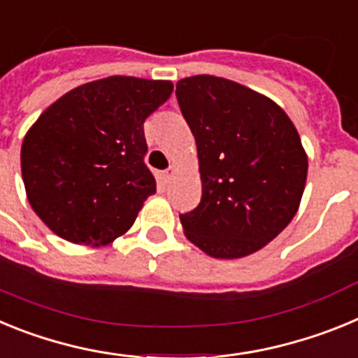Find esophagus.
Here are the masks:
<instances>
[{"instance_id": "esophagus-1", "label": "esophagus", "mask_w": 358, "mask_h": 358, "mask_svg": "<svg viewBox=\"0 0 358 358\" xmlns=\"http://www.w3.org/2000/svg\"><path fill=\"white\" fill-rule=\"evenodd\" d=\"M173 173H176V169H173V166H169V169L161 172V177H163L164 182H170L173 179Z\"/></svg>"}]
</instances>
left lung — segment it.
<instances>
[{"mask_svg":"<svg viewBox=\"0 0 358 358\" xmlns=\"http://www.w3.org/2000/svg\"><path fill=\"white\" fill-rule=\"evenodd\" d=\"M176 96L197 141L202 197L179 215L189 242L213 258H242L289 226L308 159L285 110L245 85L182 78Z\"/></svg>","mask_w":358,"mask_h":358,"instance_id":"obj_1","label":"left lung"}]
</instances>
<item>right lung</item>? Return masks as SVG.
<instances>
[{
  "mask_svg": "<svg viewBox=\"0 0 358 358\" xmlns=\"http://www.w3.org/2000/svg\"><path fill=\"white\" fill-rule=\"evenodd\" d=\"M172 91L169 80L102 78L66 93L31 125L21 147L23 182L55 235L106 245L129 231L156 194L143 123Z\"/></svg>",
  "mask_w": 358,
  "mask_h": 358,
  "instance_id": "1",
  "label": "right lung"
}]
</instances>
